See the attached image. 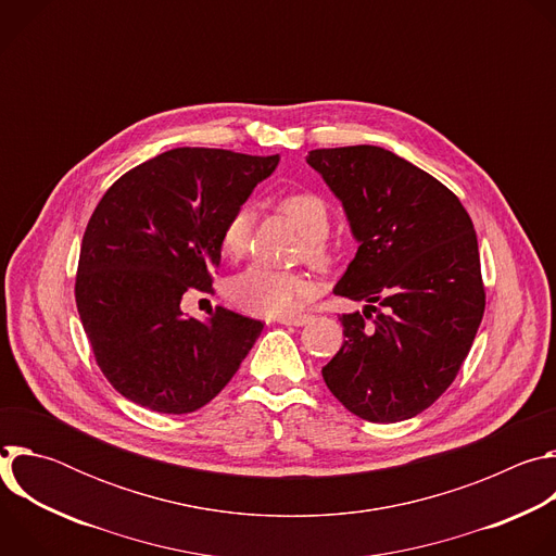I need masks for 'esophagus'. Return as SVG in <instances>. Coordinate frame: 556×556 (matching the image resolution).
Wrapping results in <instances>:
<instances>
[{"instance_id": "esophagus-1", "label": "esophagus", "mask_w": 556, "mask_h": 556, "mask_svg": "<svg viewBox=\"0 0 556 556\" xmlns=\"http://www.w3.org/2000/svg\"><path fill=\"white\" fill-rule=\"evenodd\" d=\"M312 319L309 314H292V316H279V324L281 326H294V328H301V326H305L307 321Z\"/></svg>"}]
</instances>
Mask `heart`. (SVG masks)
<instances>
[{
  "label": "heart",
  "instance_id": "1",
  "mask_svg": "<svg viewBox=\"0 0 556 556\" xmlns=\"http://www.w3.org/2000/svg\"><path fill=\"white\" fill-rule=\"evenodd\" d=\"M281 208L305 235L307 260L314 264H326L330 260V251L324 237L330 230V208L324 198L316 193H290L281 200ZM253 217L255 211L249 202L240 204L228 215L219 235L222 253L226 257L237 260L247 253ZM312 292L314 286L305 275L273 270L266 266H249L247 270L230 277L226 283V299L235 307L255 316H268V319L296 312L301 303L312 296Z\"/></svg>",
  "mask_w": 556,
  "mask_h": 556
}]
</instances>
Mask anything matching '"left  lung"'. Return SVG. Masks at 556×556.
Masks as SVG:
<instances>
[{
  "label": "left lung",
  "instance_id": "8db88e82",
  "mask_svg": "<svg viewBox=\"0 0 556 556\" xmlns=\"http://www.w3.org/2000/svg\"><path fill=\"white\" fill-rule=\"evenodd\" d=\"M305 161L358 242L334 294L367 303L341 316L345 343L324 380L363 420H409L448 389L482 324L478 235L455 193L382 147L312 149Z\"/></svg>",
  "mask_w": 556,
  "mask_h": 556
}]
</instances>
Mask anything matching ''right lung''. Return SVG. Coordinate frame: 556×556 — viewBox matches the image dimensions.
<instances>
[{"mask_svg": "<svg viewBox=\"0 0 556 556\" xmlns=\"http://www.w3.org/2000/svg\"><path fill=\"white\" fill-rule=\"evenodd\" d=\"M279 155L180 147L121 176L94 208L76 270V307L94 358L127 401L191 414L226 387L264 324L226 307L185 316L189 288L211 292L228 215Z\"/></svg>", "mask_w": 556, "mask_h": 556, "instance_id": "add662e5", "label": "right lung"}]
</instances>
